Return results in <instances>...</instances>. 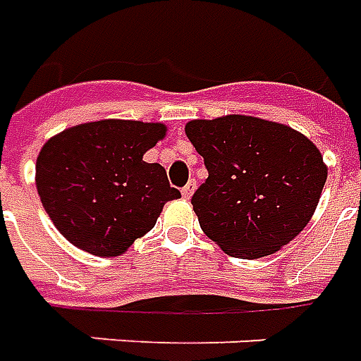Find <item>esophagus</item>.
Segmentation results:
<instances>
[{"instance_id": "1", "label": "esophagus", "mask_w": 361, "mask_h": 361, "mask_svg": "<svg viewBox=\"0 0 361 361\" xmlns=\"http://www.w3.org/2000/svg\"><path fill=\"white\" fill-rule=\"evenodd\" d=\"M194 190H196V180L192 178V180H188V185L183 186V196H185L186 200H188V198L192 196Z\"/></svg>"}]
</instances>
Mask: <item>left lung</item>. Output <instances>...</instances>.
Segmentation results:
<instances>
[{"label": "left lung", "mask_w": 361, "mask_h": 361, "mask_svg": "<svg viewBox=\"0 0 361 361\" xmlns=\"http://www.w3.org/2000/svg\"><path fill=\"white\" fill-rule=\"evenodd\" d=\"M185 132L208 169L192 208L202 231L227 255L267 257L307 226L326 167L305 135L241 114L192 120Z\"/></svg>", "instance_id": "obj_1"}]
</instances>
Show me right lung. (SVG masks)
<instances>
[{"label":"right lung","mask_w":361,"mask_h":361,"mask_svg":"<svg viewBox=\"0 0 361 361\" xmlns=\"http://www.w3.org/2000/svg\"><path fill=\"white\" fill-rule=\"evenodd\" d=\"M163 124L99 120L63 130L40 149L37 190L58 231L97 257H118L147 233L180 192L144 153Z\"/></svg>","instance_id":"obj_1"}]
</instances>
